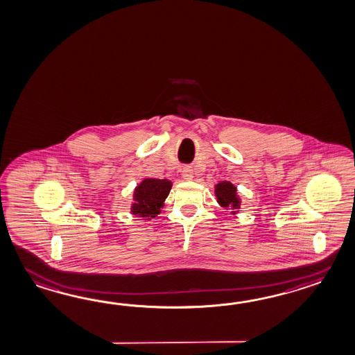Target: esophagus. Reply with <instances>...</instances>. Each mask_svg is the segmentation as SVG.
I'll list each match as a JSON object with an SVG mask.
<instances>
[{
	"mask_svg": "<svg viewBox=\"0 0 355 355\" xmlns=\"http://www.w3.org/2000/svg\"><path fill=\"white\" fill-rule=\"evenodd\" d=\"M182 177H183V180H186V181L193 180V169H192L191 166H184V168L182 169Z\"/></svg>",
	"mask_w": 355,
	"mask_h": 355,
	"instance_id": "esophagus-1",
	"label": "esophagus"
}]
</instances>
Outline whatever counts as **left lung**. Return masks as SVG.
<instances>
[{
	"mask_svg": "<svg viewBox=\"0 0 355 355\" xmlns=\"http://www.w3.org/2000/svg\"><path fill=\"white\" fill-rule=\"evenodd\" d=\"M215 196L221 207L233 210L232 214H236L241 207V198L236 195V187L230 182H219L215 186Z\"/></svg>",
	"mask_w": 355,
	"mask_h": 355,
	"instance_id": "8db88e82",
	"label": "left lung"
}]
</instances>
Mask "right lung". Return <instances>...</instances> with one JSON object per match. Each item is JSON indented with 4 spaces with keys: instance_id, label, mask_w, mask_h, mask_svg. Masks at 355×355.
Segmentation results:
<instances>
[{
    "instance_id": "1",
    "label": "right lung",
    "mask_w": 355,
    "mask_h": 355,
    "mask_svg": "<svg viewBox=\"0 0 355 355\" xmlns=\"http://www.w3.org/2000/svg\"><path fill=\"white\" fill-rule=\"evenodd\" d=\"M172 189V182L168 180L145 178L135 189L134 204L131 206V213L150 220L160 214V209L164 206V201Z\"/></svg>"
}]
</instances>
